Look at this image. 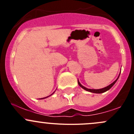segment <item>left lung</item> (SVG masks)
<instances>
[{"instance_id":"left-lung-1","label":"left lung","mask_w":134,"mask_h":134,"mask_svg":"<svg viewBox=\"0 0 134 134\" xmlns=\"http://www.w3.org/2000/svg\"><path fill=\"white\" fill-rule=\"evenodd\" d=\"M120 74H121V73H120ZM119 76H120V75H119L118 78H117V79H116L115 80L114 82H113V83H111L110 85H109L108 86H107V87H104V88L99 89V90H92V89H87V88H86V87H85L84 86H82V85L80 83V82L78 80V85H79V86H80L81 87H82V88H83V90H86V91H89V92L94 93H102L106 92V91H107L108 90H109V89H110L111 87L112 86H113V85H114L115 83V82H117V80H118V78H119Z\"/></svg>"}]
</instances>
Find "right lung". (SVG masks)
<instances>
[{
    "instance_id": "right-lung-1",
    "label": "right lung",
    "mask_w": 134,
    "mask_h": 134,
    "mask_svg": "<svg viewBox=\"0 0 134 134\" xmlns=\"http://www.w3.org/2000/svg\"><path fill=\"white\" fill-rule=\"evenodd\" d=\"M53 93H52V94H53ZM52 94H51V95H52ZM51 95H50V96H51ZM49 97V96H48V97H44V98H40V99H43V98H47V97Z\"/></svg>"
}]
</instances>
